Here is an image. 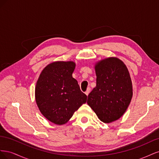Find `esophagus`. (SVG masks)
I'll return each mask as SVG.
<instances>
[{"mask_svg":"<svg viewBox=\"0 0 159 159\" xmlns=\"http://www.w3.org/2000/svg\"><path fill=\"white\" fill-rule=\"evenodd\" d=\"M90 90H91L90 88H88L87 89V90H86V91L85 92V93L86 95H89V92H90Z\"/></svg>","mask_w":159,"mask_h":159,"instance_id":"34e87169","label":"esophagus"}]
</instances>
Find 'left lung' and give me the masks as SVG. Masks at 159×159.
<instances>
[{
    "label": "left lung",
    "mask_w": 159,
    "mask_h": 159,
    "mask_svg": "<svg viewBox=\"0 0 159 159\" xmlns=\"http://www.w3.org/2000/svg\"><path fill=\"white\" fill-rule=\"evenodd\" d=\"M96 86L88 95V104L103 123L116 121L126 111L133 97V86L127 66L110 57L95 65Z\"/></svg>",
    "instance_id": "obj_1"
}]
</instances>
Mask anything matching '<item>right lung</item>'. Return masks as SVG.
I'll use <instances>...</instances> for the list:
<instances>
[{
	"label": "right lung",
	"instance_id": "add662e5",
	"mask_svg": "<svg viewBox=\"0 0 159 159\" xmlns=\"http://www.w3.org/2000/svg\"><path fill=\"white\" fill-rule=\"evenodd\" d=\"M75 63L57 61L46 66L35 88V99L41 113L50 122L61 125L87 100L72 77Z\"/></svg>",
	"mask_w": 159,
	"mask_h": 159
}]
</instances>
